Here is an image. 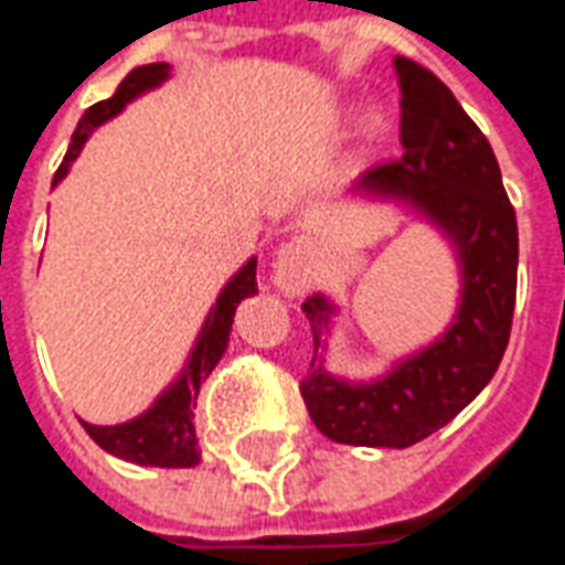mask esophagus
<instances>
[{"label": "esophagus", "mask_w": 565, "mask_h": 565, "mask_svg": "<svg viewBox=\"0 0 565 565\" xmlns=\"http://www.w3.org/2000/svg\"><path fill=\"white\" fill-rule=\"evenodd\" d=\"M311 266V242L309 238H294L287 242L275 256V275L271 281L284 296H296L309 278Z\"/></svg>", "instance_id": "esophagus-1"}]
</instances>
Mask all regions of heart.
I'll return each instance as SVG.
<instances>
[{
  "label": "heart",
  "instance_id": "b5f03b06",
  "mask_svg": "<svg viewBox=\"0 0 565 565\" xmlns=\"http://www.w3.org/2000/svg\"><path fill=\"white\" fill-rule=\"evenodd\" d=\"M351 118H354V113H345V121H351ZM382 131H385V118L382 116L366 118V134H370V137H379Z\"/></svg>",
  "mask_w": 565,
  "mask_h": 565
}]
</instances>
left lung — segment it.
Returning a JSON list of instances; mask_svg holds the SVG:
<instances>
[{"label": "left lung", "mask_w": 565, "mask_h": 565, "mask_svg": "<svg viewBox=\"0 0 565 565\" xmlns=\"http://www.w3.org/2000/svg\"><path fill=\"white\" fill-rule=\"evenodd\" d=\"M404 159L361 173L342 199L392 204L431 226L456 259L459 296L447 327L370 379L327 370L342 306L302 302L315 358L299 382L318 431L351 447L404 449L440 431L502 364L516 299V216L502 171L452 90L419 63L394 57Z\"/></svg>", "instance_id": "8db88e82"}]
</instances>
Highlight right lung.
<instances>
[{
  "instance_id": "obj_1",
  "label": "right lung",
  "mask_w": 565,
  "mask_h": 565,
  "mask_svg": "<svg viewBox=\"0 0 565 565\" xmlns=\"http://www.w3.org/2000/svg\"><path fill=\"white\" fill-rule=\"evenodd\" d=\"M171 78V63H146L137 66L128 76L121 78L118 90L109 100L94 104L82 116L78 128L73 131L70 149L63 156L61 168L54 173V186L70 173L73 161L78 152L85 149L90 134L109 118H116L128 104L137 97H143L149 90L161 88ZM256 294V256H250L242 269L235 271L223 290L216 294V302L207 311V318L201 323L199 337L189 349L186 361L180 366V373L171 379V385L146 406L140 416L118 425H90L82 419L85 431L90 440L100 449H106L116 459L134 461V465H149V468H192L201 461L199 437H195V413L192 406L199 401L201 382L211 376V370L220 364V358L228 349V333H232V321H235V309L242 306V299Z\"/></svg>"
}]
</instances>
